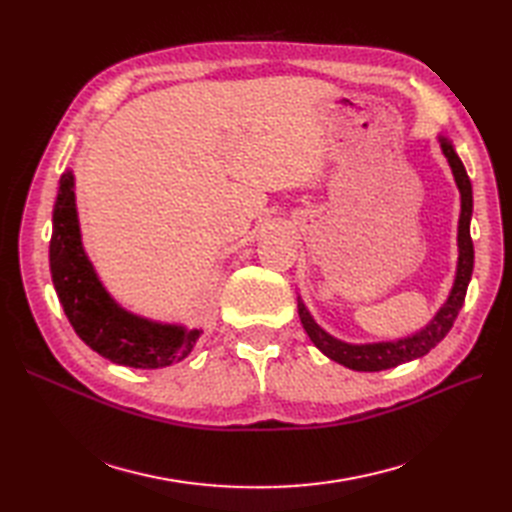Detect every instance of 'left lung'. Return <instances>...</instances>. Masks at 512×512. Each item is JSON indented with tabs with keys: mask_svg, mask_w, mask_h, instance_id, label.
I'll return each instance as SVG.
<instances>
[{
	"mask_svg": "<svg viewBox=\"0 0 512 512\" xmlns=\"http://www.w3.org/2000/svg\"><path fill=\"white\" fill-rule=\"evenodd\" d=\"M438 143L444 153V158L453 170V177L457 183V190L461 196V213H459V226H457V271H455V282L451 292L444 301V305L438 309L436 316L429 320V324L421 331L412 335L389 339V342H371V344H350L344 339H337L331 333L324 331L320 324L309 314L303 299L299 301V318L305 333L312 339L314 346L327 354L331 361L344 365L354 371H382L391 369L401 363H408L414 359H421L433 346H438L446 333L451 331L453 322L459 314V309L466 299V290L472 280V269H474V245L470 237V220H472V183L466 173V166L459 160L453 143L448 141L446 136L438 134Z\"/></svg>",
	"mask_w": 512,
	"mask_h": 512,
	"instance_id": "1",
	"label": "left lung"
}]
</instances>
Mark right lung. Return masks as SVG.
Listing matches in <instances>:
<instances>
[{
	"mask_svg": "<svg viewBox=\"0 0 512 512\" xmlns=\"http://www.w3.org/2000/svg\"><path fill=\"white\" fill-rule=\"evenodd\" d=\"M49 260L55 292L76 335L104 359L134 369H160L194 350L203 329L138 316L104 288L83 247L72 170L59 179Z\"/></svg>",
	"mask_w": 512,
	"mask_h": 512,
	"instance_id": "1",
	"label": "right lung"
}]
</instances>
